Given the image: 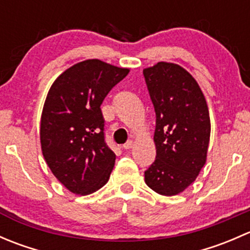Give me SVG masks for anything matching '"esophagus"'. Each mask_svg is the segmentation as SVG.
Returning a JSON list of instances; mask_svg holds the SVG:
<instances>
[{"label": "esophagus", "instance_id": "obj_1", "mask_svg": "<svg viewBox=\"0 0 250 250\" xmlns=\"http://www.w3.org/2000/svg\"><path fill=\"white\" fill-rule=\"evenodd\" d=\"M133 146H134V141L133 140H129V141H127V143L125 144V145L122 146L123 148H125V150H128V148H132Z\"/></svg>", "mask_w": 250, "mask_h": 250}]
</instances>
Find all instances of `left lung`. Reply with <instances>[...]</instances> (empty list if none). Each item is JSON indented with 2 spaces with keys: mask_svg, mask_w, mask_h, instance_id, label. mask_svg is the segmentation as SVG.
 I'll return each mask as SVG.
<instances>
[{
  "mask_svg": "<svg viewBox=\"0 0 250 250\" xmlns=\"http://www.w3.org/2000/svg\"><path fill=\"white\" fill-rule=\"evenodd\" d=\"M156 112V160L145 183L162 196L188 188L206 165L210 118L202 89L180 65L160 62L143 70Z\"/></svg>",
  "mask_w": 250,
  "mask_h": 250,
  "instance_id": "left-lung-1",
  "label": "left lung"
}]
</instances>
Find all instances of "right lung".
<instances>
[{
  "mask_svg": "<svg viewBox=\"0 0 250 250\" xmlns=\"http://www.w3.org/2000/svg\"><path fill=\"white\" fill-rule=\"evenodd\" d=\"M129 69L88 59L65 70L50 85L40 140L53 175L75 195H90L109 181L116 155L105 143L100 105Z\"/></svg>",
  "mask_w": 250,
  "mask_h": 250,
  "instance_id": "add662e5",
  "label": "right lung"
}]
</instances>
